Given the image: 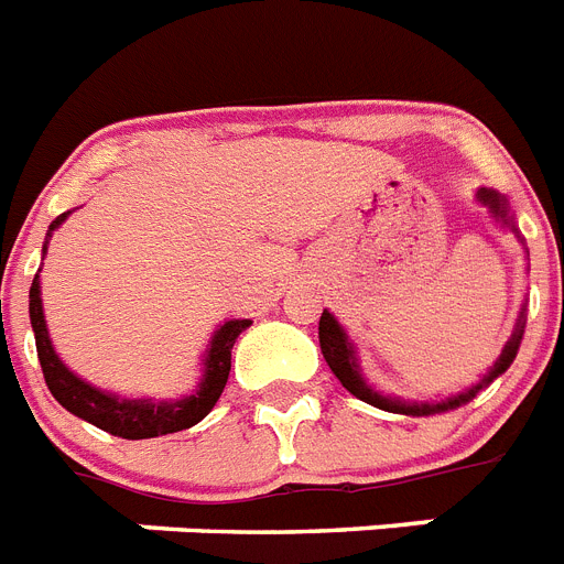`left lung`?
<instances>
[{"label": "left lung", "mask_w": 564, "mask_h": 564, "mask_svg": "<svg viewBox=\"0 0 564 564\" xmlns=\"http://www.w3.org/2000/svg\"><path fill=\"white\" fill-rule=\"evenodd\" d=\"M476 202L481 204V207L490 209V216L496 218L501 227H507V230L513 232L516 239H519V245L524 248L522 232H519V227H516L513 209H510V202H507L505 195L496 193V189L490 187H478ZM524 253H528V248H524ZM524 311H528V302H522L513 334H510V339H507L505 348H501L499 360L492 362L490 369H487V375H484L478 383L469 386V389H464V392L449 394V398H441V400H403L375 389V386L362 377L355 339L348 337L346 328L339 325V319L328 308H325L323 316H319V348H323V357L325 362H328V369L334 371V377H337L339 383L346 386L348 392L355 394V398H360L362 403L383 409V412H394V415H412V417L441 415V412H453V409L469 403V400L476 398L481 389H487L496 377H501L507 369H510V362H513L516 355H519V346H522V337H524V323H528V314H524Z\"/></svg>", "instance_id": "left-lung-1"}]
</instances>
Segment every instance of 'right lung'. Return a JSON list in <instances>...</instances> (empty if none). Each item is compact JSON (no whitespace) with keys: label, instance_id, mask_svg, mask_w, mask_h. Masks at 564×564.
Returning a JSON list of instances; mask_svg holds the SVG:
<instances>
[{"label":"right lung","instance_id":"1","mask_svg":"<svg viewBox=\"0 0 564 564\" xmlns=\"http://www.w3.org/2000/svg\"><path fill=\"white\" fill-rule=\"evenodd\" d=\"M74 209L57 216L48 225L45 232V245H42V259L48 253V241L54 236L65 218L72 216ZM28 314H31V328H34L36 339V357H40L42 375L48 383L51 394L57 398L63 409H68L72 415L83 417L97 430L118 435L126 441H143L158 438V435H170V432H181L195 426L198 421L213 412L216 400L221 398L230 375V351L232 343L239 339L241 332H248L253 319H227L213 332L207 343L202 360V380L193 392L175 400H152V398H123V394L106 392L97 386L86 383L80 375H74L59 355L54 351L51 343L48 325H45V311H42V285L40 273L31 282V293H28Z\"/></svg>","mask_w":564,"mask_h":564}]
</instances>
